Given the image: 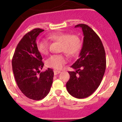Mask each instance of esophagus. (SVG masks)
<instances>
[{"label":"esophagus","instance_id":"obj_1","mask_svg":"<svg viewBox=\"0 0 122 122\" xmlns=\"http://www.w3.org/2000/svg\"><path fill=\"white\" fill-rule=\"evenodd\" d=\"M54 74L56 75V74H60V72H61V71H59V70H55L54 71Z\"/></svg>","mask_w":122,"mask_h":122}]
</instances>
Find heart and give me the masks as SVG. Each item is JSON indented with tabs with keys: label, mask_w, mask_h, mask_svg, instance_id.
Returning a JSON list of instances; mask_svg holds the SVG:
<instances>
[{
	"label": "heart",
	"mask_w": 122,
	"mask_h": 122,
	"mask_svg": "<svg viewBox=\"0 0 122 122\" xmlns=\"http://www.w3.org/2000/svg\"><path fill=\"white\" fill-rule=\"evenodd\" d=\"M51 41L60 42V51H62L70 56H74L79 53L81 49V41L76 35H70L68 33L56 32L50 35ZM49 42L46 39H39L36 42L38 50L43 55L49 52ZM67 61L63 54H55L47 59L46 64L48 67L55 69H61Z\"/></svg>",
	"instance_id": "heart-1"
}]
</instances>
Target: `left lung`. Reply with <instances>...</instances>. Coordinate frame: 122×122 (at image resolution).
Listing matches in <instances>:
<instances>
[{
	"label": "left lung",
	"mask_w": 122,
	"mask_h": 122,
	"mask_svg": "<svg viewBox=\"0 0 122 122\" xmlns=\"http://www.w3.org/2000/svg\"><path fill=\"white\" fill-rule=\"evenodd\" d=\"M82 28L84 39L80 57L71 66L76 71H69L66 84L72 96L84 99L92 95L99 87L106 67V53L102 42L96 33L87 25L78 24Z\"/></svg>",
	"instance_id": "8db88e82"
}]
</instances>
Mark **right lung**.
<instances>
[{
    "instance_id": "right-lung-1",
    "label": "right lung",
    "mask_w": 122,
    "mask_h": 122,
    "mask_svg": "<svg viewBox=\"0 0 122 122\" xmlns=\"http://www.w3.org/2000/svg\"><path fill=\"white\" fill-rule=\"evenodd\" d=\"M44 30L35 28L26 34L17 45L12 60L17 85L29 99L40 100L47 96L53 83V70L44 67L42 57L36 46V38Z\"/></svg>"
}]
</instances>
